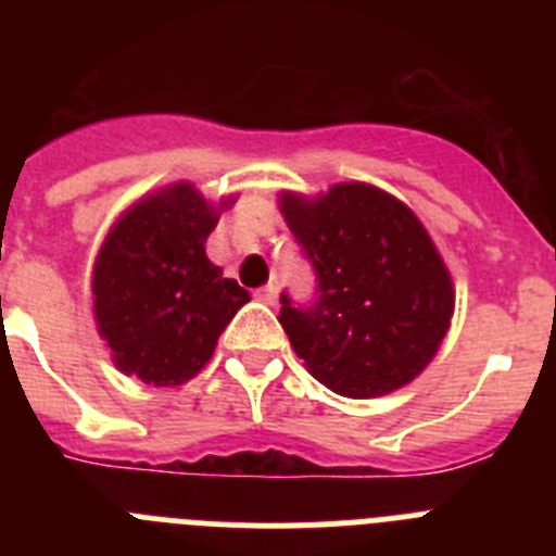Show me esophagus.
Returning a JSON list of instances; mask_svg holds the SVG:
<instances>
[{
	"instance_id": "34e87169",
	"label": "esophagus",
	"mask_w": 556,
	"mask_h": 556,
	"mask_svg": "<svg viewBox=\"0 0 556 556\" xmlns=\"http://www.w3.org/2000/svg\"><path fill=\"white\" fill-rule=\"evenodd\" d=\"M255 298L262 303H267V306H275V303H278V287H275V283H267V287H262L255 292Z\"/></svg>"
}]
</instances>
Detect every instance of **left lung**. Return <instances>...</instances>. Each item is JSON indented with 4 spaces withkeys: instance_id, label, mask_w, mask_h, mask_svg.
Here are the masks:
<instances>
[{
    "instance_id": "8db88e82",
    "label": "left lung",
    "mask_w": 556,
    "mask_h": 556,
    "mask_svg": "<svg viewBox=\"0 0 556 556\" xmlns=\"http://www.w3.org/2000/svg\"><path fill=\"white\" fill-rule=\"evenodd\" d=\"M278 208L312 258L320 298L278 323L320 384L381 397L415 381L443 345L454 281L429 230L404 200L362 180L320 194L281 191Z\"/></svg>"
}]
</instances>
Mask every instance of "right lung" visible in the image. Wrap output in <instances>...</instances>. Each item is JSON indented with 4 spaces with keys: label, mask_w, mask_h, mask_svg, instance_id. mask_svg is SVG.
Here are the masks:
<instances>
[{
    "label": "right lung",
    "mask_w": 556,
    "mask_h": 556,
    "mask_svg": "<svg viewBox=\"0 0 556 556\" xmlns=\"http://www.w3.org/2000/svg\"><path fill=\"white\" fill-rule=\"evenodd\" d=\"M236 198L208 200L178 180L127 205L111 225L91 269V298L116 370L180 387L208 365L219 333L250 301L205 255V239Z\"/></svg>",
    "instance_id": "1"
}]
</instances>
